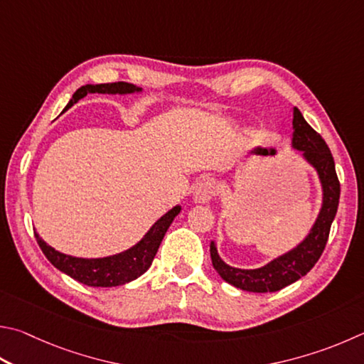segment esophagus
Wrapping results in <instances>:
<instances>
[{
  "instance_id": "esophagus-1",
  "label": "esophagus",
  "mask_w": 364,
  "mask_h": 364,
  "mask_svg": "<svg viewBox=\"0 0 364 364\" xmlns=\"http://www.w3.org/2000/svg\"><path fill=\"white\" fill-rule=\"evenodd\" d=\"M216 183L211 178H202L194 189L193 199L196 203H208L216 196Z\"/></svg>"
}]
</instances>
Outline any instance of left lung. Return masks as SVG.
<instances>
[{"label":"left lung","mask_w":364,"mask_h":364,"mask_svg":"<svg viewBox=\"0 0 364 364\" xmlns=\"http://www.w3.org/2000/svg\"><path fill=\"white\" fill-rule=\"evenodd\" d=\"M291 148L299 151L301 159L316 171L321 186V207L307 235L296 247L257 269L229 266L218 253L216 240H211L210 255L216 272L229 285L240 288L243 291L274 293L291 285L315 266L328 242L329 229L338 211L341 184L328 144L320 134L310 127L297 108H293Z\"/></svg>","instance_id":"obj_1"}]
</instances>
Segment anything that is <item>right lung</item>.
Here are the masks:
<instances>
[{"instance_id": "obj_1", "label": "right lung", "mask_w": 364, "mask_h": 364, "mask_svg": "<svg viewBox=\"0 0 364 364\" xmlns=\"http://www.w3.org/2000/svg\"><path fill=\"white\" fill-rule=\"evenodd\" d=\"M143 89L129 82H113V84H85L79 87L63 111L76 105L81 98L89 94H108V95H130L141 94ZM181 205H175L167 213L162 215L149 230L138 240L134 247L121 251V253L105 256V257H77L60 253L55 248L48 245L35 230V237L39 248L50 264L60 272L70 275L76 282H81L87 287H121L125 283L134 282L143 275L153 264L154 256L159 250L165 232L180 215Z\"/></svg>"}]
</instances>
